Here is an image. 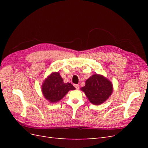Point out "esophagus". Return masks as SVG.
Here are the masks:
<instances>
[{
  "instance_id": "obj_1",
  "label": "esophagus",
  "mask_w": 148,
  "mask_h": 148,
  "mask_svg": "<svg viewBox=\"0 0 148 148\" xmlns=\"http://www.w3.org/2000/svg\"><path fill=\"white\" fill-rule=\"evenodd\" d=\"M74 86L75 87V88L76 89H79V85L78 84H74Z\"/></svg>"
}]
</instances>
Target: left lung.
<instances>
[{"mask_svg": "<svg viewBox=\"0 0 148 148\" xmlns=\"http://www.w3.org/2000/svg\"><path fill=\"white\" fill-rule=\"evenodd\" d=\"M92 104L99 105L106 101L112 92V84L101 75L95 74L89 78L82 88Z\"/></svg>", "mask_w": 148, "mask_h": 148, "instance_id": "left-lung-1", "label": "left lung"}]
</instances>
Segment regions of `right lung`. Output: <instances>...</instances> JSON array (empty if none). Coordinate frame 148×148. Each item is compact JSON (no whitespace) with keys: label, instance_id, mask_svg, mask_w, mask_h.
Wrapping results in <instances>:
<instances>
[{"label":"right lung","instance_id":"obj_1","mask_svg":"<svg viewBox=\"0 0 148 148\" xmlns=\"http://www.w3.org/2000/svg\"><path fill=\"white\" fill-rule=\"evenodd\" d=\"M75 87L70 83H64L59 72L52 73L42 84V91L46 99L56 102L63 98L70 90Z\"/></svg>","mask_w":148,"mask_h":148}]
</instances>
